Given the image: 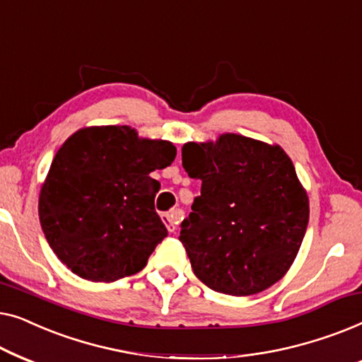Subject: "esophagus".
Listing matches in <instances>:
<instances>
[{"mask_svg": "<svg viewBox=\"0 0 362 362\" xmlns=\"http://www.w3.org/2000/svg\"><path fill=\"white\" fill-rule=\"evenodd\" d=\"M161 219L168 230L175 232L177 222H180V212H166V214H161Z\"/></svg>", "mask_w": 362, "mask_h": 362, "instance_id": "obj_1", "label": "esophagus"}]
</instances>
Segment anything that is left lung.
Listing matches in <instances>:
<instances>
[{"label":"left lung","instance_id":"8db88e82","mask_svg":"<svg viewBox=\"0 0 362 362\" xmlns=\"http://www.w3.org/2000/svg\"><path fill=\"white\" fill-rule=\"evenodd\" d=\"M182 168L202 181L180 234L197 279L234 296L276 284L293 264L310 217L288 155L279 145L224 133L186 143Z\"/></svg>","mask_w":362,"mask_h":362}]
</instances>
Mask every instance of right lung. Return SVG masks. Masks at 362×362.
Here are the masks:
<instances>
[{"mask_svg": "<svg viewBox=\"0 0 362 362\" xmlns=\"http://www.w3.org/2000/svg\"><path fill=\"white\" fill-rule=\"evenodd\" d=\"M176 158L171 141L130 127H87L59 148L39 194L44 235L74 274L115 281L145 269L168 230L155 211L151 171Z\"/></svg>", "mask_w": 362, "mask_h": 362, "instance_id": "right-lung-1", "label": "right lung"}]
</instances>
